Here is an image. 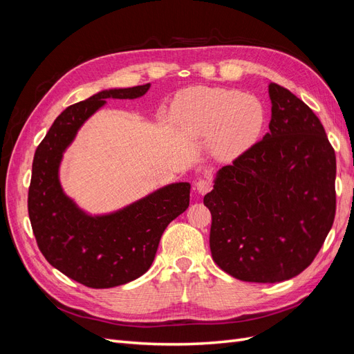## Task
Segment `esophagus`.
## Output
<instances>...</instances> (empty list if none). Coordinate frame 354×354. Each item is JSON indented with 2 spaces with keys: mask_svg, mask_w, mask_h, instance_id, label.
Instances as JSON below:
<instances>
[{
  "mask_svg": "<svg viewBox=\"0 0 354 354\" xmlns=\"http://www.w3.org/2000/svg\"><path fill=\"white\" fill-rule=\"evenodd\" d=\"M195 189H196L198 194L205 195L207 192L211 190V181H208V180H198L196 185H195Z\"/></svg>",
  "mask_w": 354,
  "mask_h": 354,
  "instance_id": "34e87169",
  "label": "esophagus"
}]
</instances>
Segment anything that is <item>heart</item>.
I'll return each instance as SVG.
<instances>
[{
	"instance_id": "1",
	"label": "heart",
	"mask_w": 354,
	"mask_h": 354,
	"mask_svg": "<svg viewBox=\"0 0 354 354\" xmlns=\"http://www.w3.org/2000/svg\"><path fill=\"white\" fill-rule=\"evenodd\" d=\"M171 116L185 136L196 140L212 137V152L221 160H233L250 151L266 124V111L259 99L217 87L180 91Z\"/></svg>"
}]
</instances>
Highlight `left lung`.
<instances>
[{"label":"left lung","instance_id":"left-lung-1","mask_svg":"<svg viewBox=\"0 0 354 354\" xmlns=\"http://www.w3.org/2000/svg\"><path fill=\"white\" fill-rule=\"evenodd\" d=\"M269 133L217 171L203 198L209 248L221 270L245 282L288 281L312 264L335 217V152L308 106L269 85Z\"/></svg>","mask_w":354,"mask_h":354}]
</instances>
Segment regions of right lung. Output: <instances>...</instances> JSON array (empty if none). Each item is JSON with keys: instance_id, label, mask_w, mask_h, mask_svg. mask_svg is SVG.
Masks as SVG:
<instances>
[{"instance_id": "right-lung-1", "label": "right lung", "mask_w": 354, "mask_h": 354, "mask_svg": "<svg viewBox=\"0 0 354 354\" xmlns=\"http://www.w3.org/2000/svg\"><path fill=\"white\" fill-rule=\"evenodd\" d=\"M149 88L151 84L109 88L69 106L35 151L28 211L39 251L55 269L88 288L120 286L145 274L164 230L189 207L190 185L180 181L121 209L93 216L80 208L60 185L63 153L84 122L108 99H138Z\"/></svg>"}]
</instances>
